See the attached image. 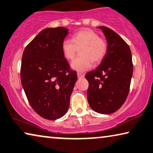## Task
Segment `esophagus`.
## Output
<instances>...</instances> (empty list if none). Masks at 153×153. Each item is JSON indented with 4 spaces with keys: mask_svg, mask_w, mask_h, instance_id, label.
Wrapping results in <instances>:
<instances>
[{
    "mask_svg": "<svg viewBox=\"0 0 153 153\" xmlns=\"http://www.w3.org/2000/svg\"><path fill=\"white\" fill-rule=\"evenodd\" d=\"M77 77H78V78H82V77H84V75L82 74H81V73H77Z\"/></svg>",
    "mask_w": 153,
    "mask_h": 153,
    "instance_id": "34e87169",
    "label": "esophagus"
}]
</instances>
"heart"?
<instances>
[{"mask_svg":"<svg viewBox=\"0 0 153 153\" xmlns=\"http://www.w3.org/2000/svg\"><path fill=\"white\" fill-rule=\"evenodd\" d=\"M79 49L80 56L72 60L71 67L77 71L84 72L92 67L93 62L97 65L105 59L108 44L97 33L89 29L79 30L71 39H66L62 42V53L67 60H71Z\"/></svg>","mask_w":153,"mask_h":153,"instance_id":"b5f03b06","label":"heart"}]
</instances>
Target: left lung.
<instances>
[{
	"label": "left lung",
	"mask_w": 153,
	"mask_h": 153,
	"mask_svg": "<svg viewBox=\"0 0 153 153\" xmlns=\"http://www.w3.org/2000/svg\"><path fill=\"white\" fill-rule=\"evenodd\" d=\"M108 43L105 59L96 69L85 76L89 86V105L99 114L117 111L127 99L133 75L131 52L127 43L106 26H99Z\"/></svg>",
	"instance_id": "8db88e82"
}]
</instances>
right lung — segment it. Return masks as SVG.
<instances>
[{"instance_id":"add662e5","label":"right lung","mask_w":153,"mask_h":153,"mask_svg":"<svg viewBox=\"0 0 153 153\" xmlns=\"http://www.w3.org/2000/svg\"><path fill=\"white\" fill-rule=\"evenodd\" d=\"M69 34L64 27L43 29L26 46L22 59V85L32 108L48 120H56L68 110L77 74L61 50Z\"/></svg>"}]
</instances>
